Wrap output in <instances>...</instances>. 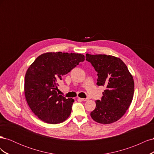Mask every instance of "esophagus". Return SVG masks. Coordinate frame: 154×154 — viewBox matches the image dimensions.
I'll return each instance as SVG.
<instances>
[{
  "label": "esophagus",
  "instance_id": "1",
  "mask_svg": "<svg viewBox=\"0 0 154 154\" xmlns=\"http://www.w3.org/2000/svg\"><path fill=\"white\" fill-rule=\"evenodd\" d=\"M78 99L80 100V101H86L87 100V99H85V98H81V97H79Z\"/></svg>",
  "mask_w": 154,
  "mask_h": 154
}]
</instances>
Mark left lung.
Wrapping results in <instances>:
<instances>
[{"label": "left lung", "mask_w": 154, "mask_h": 154, "mask_svg": "<svg viewBox=\"0 0 154 154\" xmlns=\"http://www.w3.org/2000/svg\"><path fill=\"white\" fill-rule=\"evenodd\" d=\"M86 60L97 72L98 86H103L101 100L96 101L91 118L101 124L117 122L132 103L134 92L133 76L120 58L106 54H86Z\"/></svg>", "instance_id": "left-lung-1"}]
</instances>
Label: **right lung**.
I'll list each match as a JSON object with an SVG mask.
<instances>
[{
    "label": "right lung",
    "instance_id": "obj_1",
    "mask_svg": "<svg viewBox=\"0 0 154 154\" xmlns=\"http://www.w3.org/2000/svg\"><path fill=\"white\" fill-rule=\"evenodd\" d=\"M84 60L82 54L45 53L37 57L27 69L24 79L26 100L40 119L58 124L69 118L74 100L58 94V82Z\"/></svg>",
    "mask_w": 154,
    "mask_h": 154
}]
</instances>
